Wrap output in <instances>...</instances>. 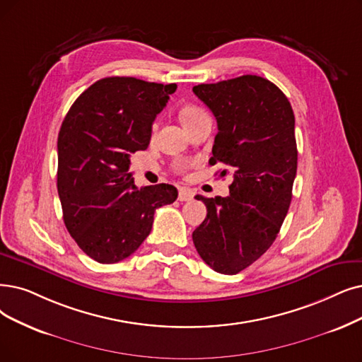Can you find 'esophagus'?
Instances as JSON below:
<instances>
[{"mask_svg":"<svg viewBox=\"0 0 362 362\" xmlns=\"http://www.w3.org/2000/svg\"><path fill=\"white\" fill-rule=\"evenodd\" d=\"M193 199V192L189 189H180L178 190V200L181 202H189Z\"/></svg>","mask_w":362,"mask_h":362,"instance_id":"esophagus-1","label":"esophagus"}]
</instances>
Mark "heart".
<instances>
[{"mask_svg": "<svg viewBox=\"0 0 362 362\" xmlns=\"http://www.w3.org/2000/svg\"><path fill=\"white\" fill-rule=\"evenodd\" d=\"M200 114H204V110H202V108H199V107H196V105H185V107L180 111V119H181L182 123H185V122H189V120L197 117V115H200ZM184 168H185V163H184V162L178 163V169H180V170H182Z\"/></svg>", "mask_w": 362, "mask_h": 362, "instance_id": "heart-1", "label": "heart"}]
</instances>
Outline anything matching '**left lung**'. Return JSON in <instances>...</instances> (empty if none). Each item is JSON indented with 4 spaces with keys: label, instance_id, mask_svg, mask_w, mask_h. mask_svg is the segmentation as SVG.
I'll list each match as a JSON object with an SVG mask.
<instances>
[{
    "label": "left lung",
    "instance_id": "1",
    "mask_svg": "<svg viewBox=\"0 0 362 362\" xmlns=\"http://www.w3.org/2000/svg\"><path fill=\"white\" fill-rule=\"evenodd\" d=\"M193 92L218 126L209 165L220 163L221 177H233L230 196H196L208 214L193 243L212 270L236 274L272 247L290 208L297 173L294 112L278 86L258 76L197 84Z\"/></svg>",
    "mask_w": 362,
    "mask_h": 362
}]
</instances>
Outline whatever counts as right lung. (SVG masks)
<instances>
[{
	"label": "right lung",
	"instance_id": "add662e5",
	"mask_svg": "<svg viewBox=\"0 0 362 362\" xmlns=\"http://www.w3.org/2000/svg\"><path fill=\"white\" fill-rule=\"evenodd\" d=\"M177 84L107 77L86 89L57 136V193L64 223L84 254L103 264L132 255L150 235L157 208L175 202L173 185L136 189L131 156L146 150L156 115Z\"/></svg>",
	"mask_w": 362,
	"mask_h": 362
}]
</instances>
